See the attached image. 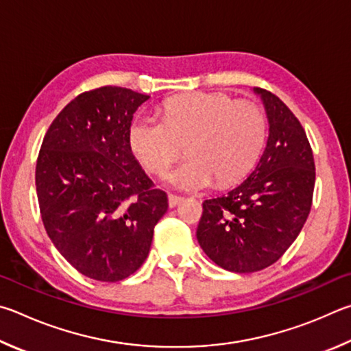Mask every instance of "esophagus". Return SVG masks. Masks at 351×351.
Returning a JSON list of instances; mask_svg holds the SVG:
<instances>
[{
    "mask_svg": "<svg viewBox=\"0 0 351 351\" xmlns=\"http://www.w3.org/2000/svg\"><path fill=\"white\" fill-rule=\"evenodd\" d=\"M183 202V197H180V195H176V194H169L168 195V204H169V208H174L179 204H182Z\"/></svg>",
    "mask_w": 351,
    "mask_h": 351,
    "instance_id": "esophagus-1",
    "label": "esophagus"
}]
</instances>
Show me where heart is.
I'll return each instance as SVG.
<instances>
[{
	"label": "heart",
	"mask_w": 351,
	"mask_h": 351,
	"mask_svg": "<svg viewBox=\"0 0 351 351\" xmlns=\"http://www.w3.org/2000/svg\"><path fill=\"white\" fill-rule=\"evenodd\" d=\"M267 138V119L251 101L226 94L197 92L163 104V120L140 114L129 128V145L145 168L160 174L180 156L188 158L165 176L183 191H202L214 182L230 185L259 157Z\"/></svg>",
	"instance_id": "heart-1"
}]
</instances>
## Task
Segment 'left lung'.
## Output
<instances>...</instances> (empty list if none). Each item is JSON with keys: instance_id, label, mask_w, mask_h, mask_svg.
<instances>
[{"instance_id": "obj_1", "label": "left lung", "mask_w": 351, "mask_h": 351, "mask_svg": "<svg viewBox=\"0 0 351 351\" xmlns=\"http://www.w3.org/2000/svg\"><path fill=\"white\" fill-rule=\"evenodd\" d=\"M269 134L251 174L222 197L204 202L197 241L210 259L232 273L273 265L296 241L308 217L315 158L302 125L269 90L254 88Z\"/></svg>"}]
</instances>
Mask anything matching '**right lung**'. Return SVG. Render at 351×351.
<instances>
[{"label":"right lung","mask_w":351,"mask_h":351,"mask_svg":"<svg viewBox=\"0 0 351 351\" xmlns=\"http://www.w3.org/2000/svg\"><path fill=\"white\" fill-rule=\"evenodd\" d=\"M149 95L103 86L67 104L49 126L36 160L43 223L78 273L119 282L143 265L168 197L129 145L134 112Z\"/></svg>","instance_id":"obj_1"}]
</instances>
